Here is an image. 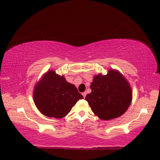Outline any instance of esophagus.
I'll use <instances>...</instances> for the list:
<instances>
[{
  "label": "esophagus",
  "instance_id": "esophagus-1",
  "mask_svg": "<svg viewBox=\"0 0 160 160\" xmlns=\"http://www.w3.org/2000/svg\"><path fill=\"white\" fill-rule=\"evenodd\" d=\"M82 95H83V97H84V98H85V95H86V92H82Z\"/></svg>",
  "mask_w": 160,
  "mask_h": 160
}]
</instances>
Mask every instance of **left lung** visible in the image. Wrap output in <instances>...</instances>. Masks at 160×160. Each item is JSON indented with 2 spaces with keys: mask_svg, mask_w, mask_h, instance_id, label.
Masks as SVG:
<instances>
[{
  "mask_svg": "<svg viewBox=\"0 0 160 160\" xmlns=\"http://www.w3.org/2000/svg\"><path fill=\"white\" fill-rule=\"evenodd\" d=\"M90 89L92 92L86 95L85 100L95 115L102 120L122 116L132 100L129 83L117 70H109L106 75H95Z\"/></svg>",
  "mask_w": 160,
  "mask_h": 160,
  "instance_id": "left-lung-1",
  "label": "left lung"
}]
</instances>
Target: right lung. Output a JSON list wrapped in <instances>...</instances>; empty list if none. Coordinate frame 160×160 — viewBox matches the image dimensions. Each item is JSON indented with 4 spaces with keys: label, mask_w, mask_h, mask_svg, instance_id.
Instances as JSON below:
<instances>
[{
    "label": "right lung",
    "mask_w": 160,
    "mask_h": 160,
    "mask_svg": "<svg viewBox=\"0 0 160 160\" xmlns=\"http://www.w3.org/2000/svg\"><path fill=\"white\" fill-rule=\"evenodd\" d=\"M34 101L42 114L61 118L70 113L81 95L75 85L67 82L64 76L49 70L35 85Z\"/></svg>",
    "instance_id": "right-lung-1"
}]
</instances>
